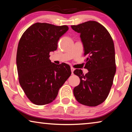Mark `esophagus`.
Returning <instances> with one entry per match:
<instances>
[{"instance_id": "1", "label": "esophagus", "mask_w": 132, "mask_h": 132, "mask_svg": "<svg viewBox=\"0 0 132 132\" xmlns=\"http://www.w3.org/2000/svg\"><path fill=\"white\" fill-rule=\"evenodd\" d=\"M70 69H71V75H73V71H74V70H75V69L73 68H71Z\"/></svg>"}]
</instances>
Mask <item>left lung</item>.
Masks as SVG:
<instances>
[{"mask_svg": "<svg viewBox=\"0 0 132 132\" xmlns=\"http://www.w3.org/2000/svg\"><path fill=\"white\" fill-rule=\"evenodd\" d=\"M71 27L80 33L86 57L84 68L88 70L86 75L81 69L74 71L80 82L73 89V94L79 103L97 106L106 99L116 73L113 41L106 29L97 21H88Z\"/></svg>", "mask_w": 132, "mask_h": 132, "instance_id": "8db88e82", "label": "left lung"}]
</instances>
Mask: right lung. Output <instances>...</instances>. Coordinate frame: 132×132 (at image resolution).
I'll return each mask as SVG.
<instances>
[{
    "label": "right lung",
    "mask_w": 132,
    "mask_h": 132,
    "mask_svg": "<svg viewBox=\"0 0 132 132\" xmlns=\"http://www.w3.org/2000/svg\"><path fill=\"white\" fill-rule=\"evenodd\" d=\"M68 30L67 26L37 23L20 40L16 56L19 82L27 97L35 105H43L55 100L71 75L68 64H56L49 59L50 53L57 50L59 38Z\"/></svg>",
    "instance_id": "right-lung-1"
}]
</instances>
